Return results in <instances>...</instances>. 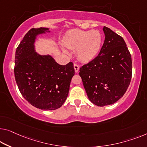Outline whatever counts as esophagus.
I'll list each match as a JSON object with an SVG mask.
<instances>
[{
	"mask_svg": "<svg viewBox=\"0 0 147 147\" xmlns=\"http://www.w3.org/2000/svg\"><path fill=\"white\" fill-rule=\"evenodd\" d=\"M74 69L76 73H78L79 71V65L76 64V63H74Z\"/></svg>",
	"mask_w": 147,
	"mask_h": 147,
	"instance_id": "esophagus-1",
	"label": "esophagus"
}]
</instances>
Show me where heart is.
<instances>
[{
  "label": "heart",
  "instance_id": "1",
  "mask_svg": "<svg viewBox=\"0 0 147 147\" xmlns=\"http://www.w3.org/2000/svg\"><path fill=\"white\" fill-rule=\"evenodd\" d=\"M102 36L98 30L91 31L74 29L69 31L65 36L63 43L67 48L76 49V56L80 61L88 62L92 60L100 51ZM65 53H68L64 49Z\"/></svg>",
  "mask_w": 147,
  "mask_h": 147
}]
</instances>
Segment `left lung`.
<instances>
[{
    "label": "left lung",
    "mask_w": 147,
    "mask_h": 147,
    "mask_svg": "<svg viewBox=\"0 0 147 147\" xmlns=\"http://www.w3.org/2000/svg\"><path fill=\"white\" fill-rule=\"evenodd\" d=\"M105 40L98 55L80 68L89 100L98 106L114 104L129 86L131 55L123 38L104 26Z\"/></svg>",
    "instance_id": "1"
}]
</instances>
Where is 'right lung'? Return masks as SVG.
<instances>
[{"label":"right lung","mask_w":147,"mask_h":147,"mask_svg":"<svg viewBox=\"0 0 147 147\" xmlns=\"http://www.w3.org/2000/svg\"><path fill=\"white\" fill-rule=\"evenodd\" d=\"M47 32L49 28H32L25 35L16 48L14 71L19 90L30 104L55 110L67 99L74 69L72 62L61 65L51 56L35 51L36 36Z\"/></svg>","instance_id":"obj_1"}]
</instances>
